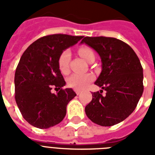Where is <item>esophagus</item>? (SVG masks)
<instances>
[{"instance_id": "1", "label": "esophagus", "mask_w": 155, "mask_h": 155, "mask_svg": "<svg viewBox=\"0 0 155 155\" xmlns=\"http://www.w3.org/2000/svg\"><path fill=\"white\" fill-rule=\"evenodd\" d=\"M75 92L77 95H80V92H81V91H80V90H78V89H75Z\"/></svg>"}]
</instances>
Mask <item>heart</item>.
Instances as JSON below:
<instances>
[{
    "mask_svg": "<svg viewBox=\"0 0 155 155\" xmlns=\"http://www.w3.org/2000/svg\"><path fill=\"white\" fill-rule=\"evenodd\" d=\"M80 55L88 62L95 53L91 48L87 47H81L78 49ZM71 61V51L68 49L64 50L58 58V66L61 72L66 75L69 72V64ZM94 76L92 74H74L68 79V85L74 89H84L90 82H92Z\"/></svg>",
    "mask_w": 155,
    "mask_h": 155,
    "instance_id": "heart-1",
    "label": "heart"
}]
</instances>
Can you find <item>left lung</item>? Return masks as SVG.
<instances>
[{"instance_id":"obj_1","label":"left lung","mask_w":155,"mask_h":155,"mask_svg":"<svg viewBox=\"0 0 155 155\" xmlns=\"http://www.w3.org/2000/svg\"><path fill=\"white\" fill-rule=\"evenodd\" d=\"M101 56L102 71L95 82L106 92L92 93L85 113L92 122L112 126L127 118L142 97L143 69L134 51L121 40L109 37H85L81 41Z\"/></svg>"}]
</instances>
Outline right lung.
Wrapping results in <instances>:
<instances>
[{
	"label": "right lung",
	"instance_id": "1",
	"mask_svg": "<svg viewBox=\"0 0 155 155\" xmlns=\"http://www.w3.org/2000/svg\"><path fill=\"white\" fill-rule=\"evenodd\" d=\"M84 36L51 35L40 38L25 50L14 76L16 103L28 123L48 129L65 117L67 105L76 96L66 84L58 66L60 54ZM53 87L58 91L51 92Z\"/></svg>",
	"mask_w": 155,
	"mask_h": 155
}]
</instances>
